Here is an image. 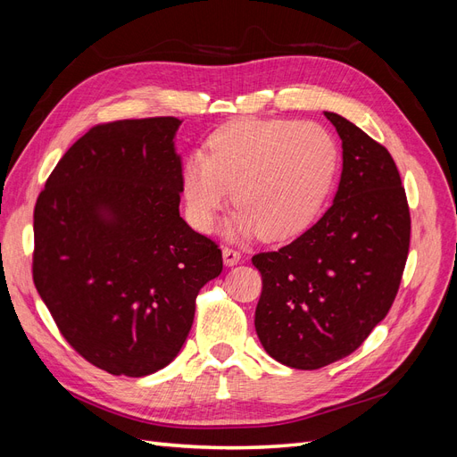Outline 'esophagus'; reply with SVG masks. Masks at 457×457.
I'll use <instances>...</instances> for the list:
<instances>
[{
  "mask_svg": "<svg viewBox=\"0 0 457 457\" xmlns=\"http://www.w3.org/2000/svg\"><path fill=\"white\" fill-rule=\"evenodd\" d=\"M240 259H242L240 252L232 250V247H227V245L223 247V261H225V265H227V267H234V265H238Z\"/></svg>",
  "mask_w": 457,
  "mask_h": 457,
  "instance_id": "esophagus-1",
  "label": "esophagus"
}]
</instances>
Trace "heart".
Instances as JSON below:
<instances>
[{"mask_svg": "<svg viewBox=\"0 0 457 457\" xmlns=\"http://www.w3.org/2000/svg\"><path fill=\"white\" fill-rule=\"evenodd\" d=\"M337 168V146L322 126L294 120H237L210 137L183 168L188 217L210 230L228 202L230 237L284 240L309 225Z\"/></svg>", "mask_w": 457, "mask_h": 457, "instance_id": "heart-1", "label": "heart"}]
</instances>
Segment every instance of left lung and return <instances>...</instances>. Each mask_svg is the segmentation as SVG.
<instances>
[{"mask_svg":"<svg viewBox=\"0 0 457 457\" xmlns=\"http://www.w3.org/2000/svg\"><path fill=\"white\" fill-rule=\"evenodd\" d=\"M343 148L334 204L292 244L253 255L255 331L284 366L318 370L354 353L389 312L410 247V210L389 150L324 112Z\"/></svg>","mask_w":457,"mask_h":457,"instance_id":"1","label":"left lung"}]
</instances>
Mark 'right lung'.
<instances>
[{
  "instance_id": "right-lung-1",
  "label": "right lung",
  "mask_w": 457,
  "mask_h": 457,
  "mask_svg": "<svg viewBox=\"0 0 457 457\" xmlns=\"http://www.w3.org/2000/svg\"><path fill=\"white\" fill-rule=\"evenodd\" d=\"M177 118L89 129L49 175L34 210V284L72 347L112 376L168 366L200 287L223 270L215 242L179 215Z\"/></svg>"
}]
</instances>
